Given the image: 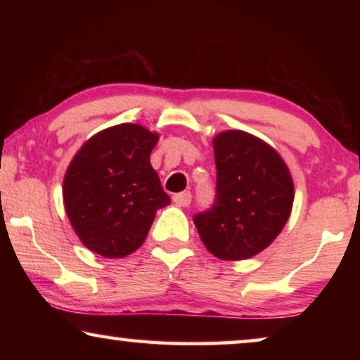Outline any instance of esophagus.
Listing matches in <instances>:
<instances>
[{"label":"esophagus","instance_id":"1","mask_svg":"<svg viewBox=\"0 0 360 360\" xmlns=\"http://www.w3.org/2000/svg\"><path fill=\"white\" fill-rule=\"evenodd\" d=\"M174 203L176 206H190L191 203V193L190 191H181V193H176L174 195Z\"/></svg>","mask_w":360,"mask_h":360}]
</instances>
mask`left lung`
<instances>
[{
  "label": "left lung",
  "mask_w": 360,
  "mask_h": 360,
  "mask_svg": "<svg viewBox=\"0 0 360 360\" xmlns=\"http://www.w3.org/2000/svg\"><path fill=\"white\" fill-rule=\"evenodd\" d=\"M213 149L216 203L195 216V226L214 257L250 259L287 224L295 198L292 174L272 146L249 132H219Z\"/></svg>",
  "instance_id": "1"
}]
</instances>
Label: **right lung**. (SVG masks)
Here are the masks:
<instances>
[{
  "instance_id": "add662e5",
  "label": "right lung",
  "mask_w": 360,
  "mask_h": 360,
  "mask_svg": "<svg viewBox=\"0 0 360 360\" xmlns=\"http://www.w3.org/2000/svg\"><path fill=\"white\" fill-rule=\"evenodd\" d=\"M159 134L117 124L91 136L63 176V205L83 245L110 259L144 244L157 210L170 203L150 165Z\"/></svg>"
}]
</instances>
